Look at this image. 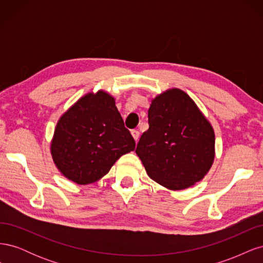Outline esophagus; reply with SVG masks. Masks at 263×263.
Here are the masks:
<instances>
[{"label":"esophagus","mask_w":263,"mask_h":263,"mask_svg":"<svg viewBox=\"0 0 263 263\" xmlns=\"http://www.w3.org/2000/svg\"><path fill=\"white\" fill-rule=\"evenodd\" d=\"M132 135H133L134 139L137 141V140H138V138H139V135H140V133H139L138 130H135V129H134V130H132Z\"/></svg>","instance_id":"1"}]
</instances>
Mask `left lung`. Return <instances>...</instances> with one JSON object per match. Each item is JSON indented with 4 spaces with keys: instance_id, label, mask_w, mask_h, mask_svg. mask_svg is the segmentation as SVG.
I'll return each instance as SVG.
<instances>
[{
    "instance_id": "left-lung-1",
    "label": "left lung",
    "mask_w": 263,
    "mask_h": 263,
    "mask_svg": "<svg viewBox=\"0 0 263 263\" xmlns=\"http://www.w3.org/2000/svg\"><path fill=\"white\" fill-rule=\"evenodd\" d=\"M148 123L136 154L150 179L173 191L201 181L214 162L215 134L195 102L180 89L166 90L151 101Z\"/></svg>"
}]
</instances>
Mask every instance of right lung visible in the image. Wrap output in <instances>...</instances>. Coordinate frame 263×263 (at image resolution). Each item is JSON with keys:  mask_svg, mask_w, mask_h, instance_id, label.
I'll list each match as a JSON object with an SVG mask.
<instances>
[{"mask_svg": "<svg viewBox=\"0 0 263 263\" xmlns=\"http://www.w3.org/2000/svg\"><path fill=\"white\" fill-rule=\"evenodd\" d=\"M135 147L115 99L101 90L85 94L61 115L50 151L63 176L84 185L104 177L119 158Z\"/></svg>", "mask_w": 263, "mask_h": 263, "instance_id": "obj_1", "label": "right lung"}]
</instances>
